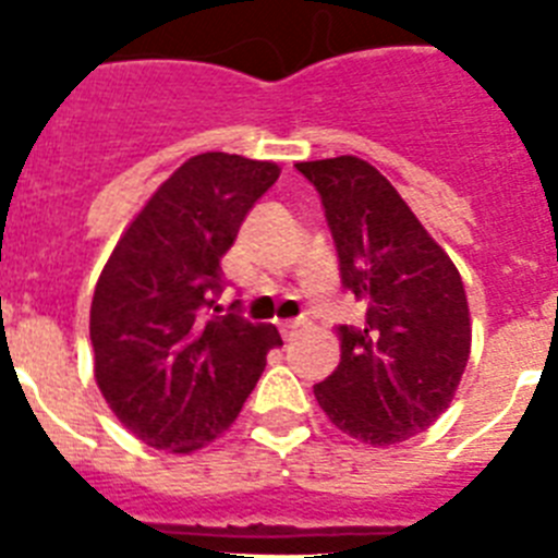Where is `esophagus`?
Wrapping results in <instances>:
<instances>
[{"instance_id":"34e87169","label":"esophagus","mask_w":558,"mask_h":558,"mask_svg":"<svg viewBox=\"0 0 558 558\" xmlns=\"http://www.w3.org/2000/svg\"><path fill=\"white\" fill-rule=\"evenodd\" d=\"M299 327H302V322H282L279 324V332H282L284 340H293L299 335Z\"/></svg>"}]
</instances>
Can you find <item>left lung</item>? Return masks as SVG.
Segmentation results:
<instances>
[{
	"label": "left lung",
	"mask_w": 558,
	"mask_h": 558,
	"mask_svg": "<svg viewBox=\"0 0 558 558\" xmlns=\"http://www.w3.org/2000/svg\"><path fill=\"white\" fill-rule=\"evenodd\" d=\"M295 167L322 195L340 282L366 310L357 329L338 327L340 363L315 399L363 445H399L450 408L470 360L461 274L377 167L357 156Z\"/></svg>",
	"instance_id": "1"
}]
</instances>
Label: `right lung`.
Returning <instances> with one entry per match:
<instances>
[{
  "label": "right lung",
  "instance_id": "obj_1",
  "mask_svg": "<svg viewBox=\"0 0 558 558\" xmlns=\"http://www.w3.org/2000/svg\"><path fill=\"white\" fill-rule=\"evenodd\" d=\"M279 172L231 153L192 156L122 231L97 279L88 318L97 386L156 450L195 452L229 430L265 354L282 347L274 324L206 318L223 293L220 259Z\"/></svg>",
  "mask_w": 558,
  "mask_h": 558
}]
</instances>
